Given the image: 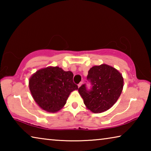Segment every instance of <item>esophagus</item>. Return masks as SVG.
<instances>
[{
    "label": "esophagus",
    "instance_id": "obj_1",
    "mask_svg": "<svg viewBox=\"0 0 151 151\" xmlns=\"http://www.w3.org/2000/svg\"><path fill=\"white\" fill-rule=\"evenodd\" d=\"M83 82H81V83L78 84V88H79V87H80V86H81L82 85H83Z\"/></svg>",
    "mask_w": 151,
    "mask_h": 151
}]
</instances>
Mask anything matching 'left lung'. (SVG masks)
<instances>
[{"label": "left lung", "instance_id": "obj_1", "mask_svg": "<svg viewBox=\"0 0 151 151\" xmlns=\"http://www.w3.org/2000/svg\"><path fill=\"white\" fill-rule=\"evenodd\" d=\"M87 80L91 84L90 90L84 84L78 88V93L86 108L94 113H101L111 108L123 88L121 74L105 64L93 66L88 70Z\"/></svg>", "mask_w": 151, "mask_h": 151}]
</instances>
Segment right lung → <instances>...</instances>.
I'll return each mask as SVG.
<instances>
[{"instance_id": "obj_1", "label": "right lung", "mask_w": 151, "mask_h": 151, "mask_svg": "<svg viewBox=\"0 0 151 151\" xmlns=\"http://www.w3.org/2000/svg\"><path fill=\"white\" fill-rule=\"evenodd\" d=\"M73 73L58 66H49L37 70L29 79V89L40 108L50 112L65 106L70 93L77 90L73 82Z\"/></svg>"}]
</instances>
